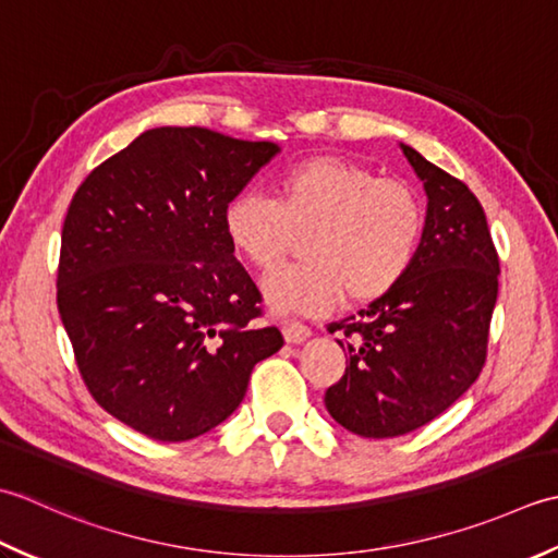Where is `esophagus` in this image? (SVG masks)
<instances>
[{"instance_id": "34e87169", "label": "esophagus", "mask_w": 558, "mask_h": 558, "mask_svg": "<svg viewBox=\"0 0 558 558\" xmlns=\"http://www.w3.org/2000/svg\"><path fill=\"white\" fill-rule=\"evenodd\" d=\"M308 337H311V327H305V325L295 323V320L283 323V339H287L289 344H301Z\"/></svg>"}]
</instances>
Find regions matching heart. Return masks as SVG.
Masks as SVG:
<instances>
[{
    "instance_id": "obj_1",
    "label": "heart",
    "mask_w": 558,
    "mask_h": 558,
    "mask_svg": "<svg viewBox=\"0 0 558 558\" xmlns=\"http://www.w3.org/2000/svg\"><path fill=\"white\" fill-rule=\"evenodd\" d=\"M277 199L241 192L223 209L231 247L259 271L275 269L305 233V263L265 281L275 313H325L344 299L373 303L412 267L424 233L416 192L339 156H311L283 168Z\"/></svg>"
}]
</instances>
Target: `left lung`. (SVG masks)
I'll return each mask as SVG.
<instances>
[{"label": "left lung", "instance_id": "obj_1", "mask_svg": "<svg viewBox=\"0 0 558 558\" xmlns=\"http://www.w3.org/2000/svg\"><path fill=\"white\" fill-rule=\"evenodd\" d=\"M424 183L422 243L404 279L339 325L342 380L325 392L339 426L363 438L404 436L434 422L480 378L498 295V255L480 199L407 144Z\"/></svg>", "mask_w": 558, "mask_h": 558}]
</instances>
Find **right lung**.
I'll list each match as a JSON object with an SVG mask.
<instances>
[{
	"mask_svg": "<svg viewBox=\"0 0 558 558\" xmlns=\"http://www.w3.org/2000/svg\"><path fill=\"white\" fill-rule=\"evenodd\" d=\"M204 128H154L84 180L62 226L57 308L88 392L140 434H207L283 347L233 257L223 209L279 154Z\"/></svg>",
	"mask_w": 558,
	"mask_h": 558,
	"instance_id": "right-lung-1",
	"label": "right lung"
}]
</instances>
